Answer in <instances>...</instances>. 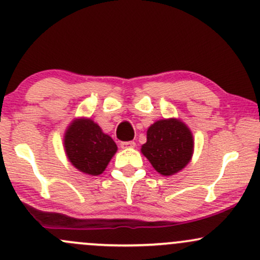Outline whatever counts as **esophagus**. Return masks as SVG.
Listing matches in <instances>:
<instances>
[{
    "instance_id": "1",
    "label": "esophagus",
    "mask_w": 260,
    "mask_h": 260,
    "mask_svg": "<svg viewBox=\"0 0 260 260\" xmlns=\"http://www.w3.org/2000/svg\"><path fill=\"white\" fill-rule=\"evenodd\" d=\"M136 147V143L135 142H122L121 143V148H123V149H127V148H135Z\"/></svg>"
}]
</instances>
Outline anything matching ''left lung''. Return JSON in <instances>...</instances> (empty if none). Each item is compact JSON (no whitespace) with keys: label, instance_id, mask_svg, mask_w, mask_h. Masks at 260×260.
Wrapping results in <instances>:
<instances>
[{"label":"left lung","instance_id":"left-lung-1","mask_svg":"<svg viewBox=\"0 0 260 260\" xmlns=\"http://www.w3.org/2000/svg\"><path fill=\"white\" fill-rule=\"evenodd\" d=\"M141 152L160 175L172 176L189 164L193 154V137L181 119H159L148 128Z\"/></svg>","mask_w":260,"mask_h":260}]
</instances>
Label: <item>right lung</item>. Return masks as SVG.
I'll use <instances>...</instances> for the list:
<instances>
[{
    "label": "right lung",
    "mask_w": 260,
    "mask_h": 260,
    "mask_svg": "<svg viewBox=\"0 0 260 260\" xmlns=\"http://www.w3.org/2000/svg\"><path fill=\"white\" fill-rule=\"evenodd\" d=\"M64 150L75 169L98 176L105 172L117 152V144L91 118L80 117L71 121L64 133Z\"/></svg>",
    "instance_id": "add662e5"
}]
</instances>
